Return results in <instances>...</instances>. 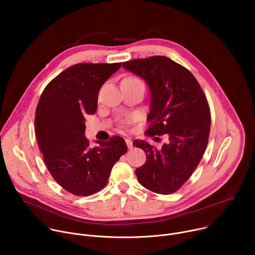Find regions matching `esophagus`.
I'll return each mask as SVG.
<instances>
[{"label": "esophagus", "instance_id": "obj_1", "mask_svg": "<svg viewBox=\"0 0 255 255\" xmlns=\"http://www.w3.org/2000/svg\"><path fill=\"white\" fill-rule=\"evenodd\" d=\"M125 141H126V144H127V147H128L129 149L133 148V142H132V140H131V139L126 138V139H125Z\"/></svg>", "mask_w": 255, "mask_h": 255}]
</instances>
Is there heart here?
Here are the masks:
<instances>
[{
  "instance_id": "heart-1",
  "label": "heart",
  "mask_w": 255,
  "mask_h": 255,
  "mask_svg": "<svg viewBox=\"0 0 255 255\" xmlns=\"http://www.w3.org/2000/svg\"><path fill=\"white\" fill-rule=\"evenodd\" d=\"M127 80L135 81V82H141L140 80H138V79H136V78H127ZM132 120H133V116H128V117H126L125 119H123V120H121V121H120V123H119V127H120V128H122V129L127 128V127H128V125L132 122Z\"/></svg>"
}]
</instances>
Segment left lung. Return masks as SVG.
<instances>
[{"mask_svg":"<svg viewBox=\"0 0 255 255\" xmlns=\"http://www.w3.org/2000/svg\"><path fill=\"white\" fill-rule=\"evenodd\" d=\"M123 66L150 88L145 134L154 141L166 138L159 148L144 140L133 142L146 153V161L135 170L138 181L153 193L172 194L191 177L207 148L211 113L206 95L189 69L166 56L132 59Z\"/></svg>","mask_w":255,"mask_h":255,"instance_id":"8db88e82","label":"left lung"}]
</instances>
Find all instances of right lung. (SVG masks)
<instances>
[{
    "label": "right lung",
    "instance_id": "add662e5",
    "mask_svg": "<svg viewBox=\"0 0 255 255\" xmlns=\"http://www.w3.org/2000/svg\"><path fill=\"white\" fill-rule=\"evenodd\" d=\"M121 66L122 62L69 66L45 87L36 108L35 133L47 169L75 196L101 191L127 151L120 136L97 141L99 146L94 148L85 136V116L96 113L101 87Z\"/></svg>",
    "mask_w": 255,
    "mask_h": 255
}]
</instances>
